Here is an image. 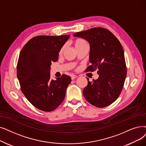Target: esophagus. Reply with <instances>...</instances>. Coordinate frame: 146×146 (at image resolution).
Listing matches in <instances>:
<instances>
[{"label":"esophagus","mask_w":146,"mask_h":146,"mask_svg":"<svg viewBox=\"0 0 146 146\" xmlns=\"http://www.w3.org/2000/svg\"><path fill=\"white\" fill-rule=\"evenodd\" d=\"M78 78V76H77L76 75H72L71 76V78H72V80H73V79H74L76 78Z\"/></svg>","instance_id":"obj_1"}]
</instances>
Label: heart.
Returning a JSON list of instances; mask_svg holds the SVG:
<instances>
[{"label": "heart", "instance_id": "obj_1", "mask_svg": "<svg viewBox=\"0 0 146 146\" xmlns=\"http://www.w3.org/2000/svg\"><path fill=\"white\" fill-rule=\"evenodd\" d=\"M73 44L74 48H76V49L77 50H79V49H80L82 47H84V46H86V45H88L87 42L85 39H82V38H77V39H74L73 41ZM64 49H65V46H63L61 47V48L60 49V51H59V55H61L62 54Z\"/></svg>", "mask_w": 146, "mask_h": 146}]
</instances>
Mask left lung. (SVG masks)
<instances>
[{"label":"left lung","instance_id":"1","mask_svg":"<svg viewBox=\"0 0 146 146\" xmlns=\"http://www.w3.org/2000/svg\"><path fill=\"white\" fill-rule=\"evenodd\" d=\"M74 37L83 38L90 44V62L86 70L98 69L99 77L88 80L83 94L87 101L100 108L115 101L121 92L126 76L123 49L117 37L106 29L95 27L77 32Z\"/></svg>","mask_w":146,"mask_h":146}]
</instances>
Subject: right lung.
I'll return each mask as SVG.
<instances>
[{
  "mask_svg": "<svg viewBox=\"0 0 146 146\" xmlns=\"http://www.w3.org/2000/svg\"><path fill=\"white\" fill-rule=\"evenodd\" d=\"M69 37L70 35L36 36L20 52L17 74L21 90L29 102L40 110L53 111L64 99L71 78L62 74L56 80L50 79V70Z\"/></svg>",
  "mask_w": 146,
  "mask_h": 146,
  "instance_id": "add662e5",
  "label": "right lung"
}]
</instances>
